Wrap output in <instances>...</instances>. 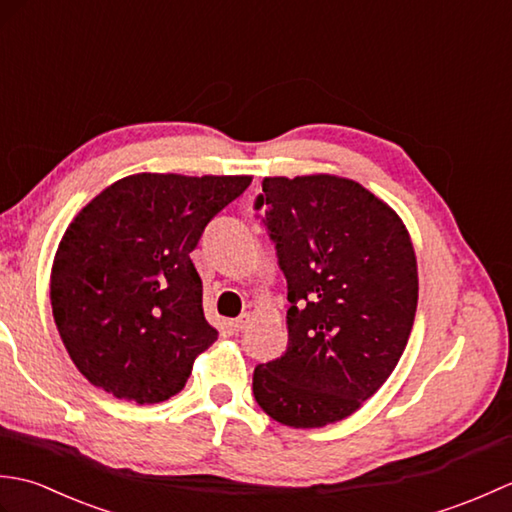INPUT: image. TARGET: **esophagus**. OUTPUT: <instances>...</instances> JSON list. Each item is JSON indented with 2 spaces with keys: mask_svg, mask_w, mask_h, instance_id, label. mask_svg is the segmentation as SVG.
<instances>
[{
  "mask_svg": "<svg viewBox=\"0 0 512 512\" xmlns=\"http://www.w3.org/2000/svg\"><path fill=\"white\" fill-rule=\"evenodd\" d=\"M250 321H253V317H250V312H242L237 319L231 321V328H233L235 332H242V330L248 328Z\"/></svg>",
  "mask_w": 512,
  "mask_h": 512,
  "instance_id": "obj_1",
  "label": "esophagus"
}]
</instances>
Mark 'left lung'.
I'll use <instances>...</instances> for the list:
<instances>
[{"label":"left lung","mask_w":512,"mask_h":512,"mask_svg":"<svg viewBox=\"0 0 512 512\" xmlns=\"http://www.w3.org/2000/svg\"><path fill=\"white\" fill-rule=\"evenodd\" d=\"M257 209L288 279V350L257 365L270 418L319 429L352 416L405 352L418 308V262L405 222L356 180L268 176Z\"/></svg>","instance_id":"left-lung-1"}]
</instances>
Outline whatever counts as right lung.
Masks as SVG:
<instances>
[{"instance_id": "add662e5", "label": "right lung", "mask_w": 512, "mask_h": 512, "mask_svg": "<svg viewBox=\"0 0 512 512\" xmlns=\"http://www.w3.org/2000/svg\"><path fill=\"white\" fill-rule=\"evenodd\" d=\"M250 182L134 173L74 215L54 253L50 303L65 350L94 387L138 405L184 387L217 341L191 250Z\"/></svg>"}]
</instances>
